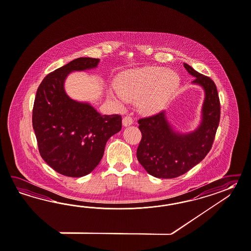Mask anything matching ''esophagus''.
I'll return each mask as SVG.
<instances>
[{
	"label": "esophagus",
	"mask_w": 251,
	"mask_h": 251,
	"mask_svg": "<svg viewBox=\"0 0 251 251\" xmlns=\"http://www.w3.org/2000/svg\"><path fill=\"white\" fill-rule=\"evenodd\" d=\"M133 122H134V119H133L132 116H126L123 118V126H131V125L133 124Z\"/></svg>",
	"instance_id": "obj_1"
}]
</instances>
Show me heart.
Returning <instances> with one entry per match:
<instances>
[{"label":"heart","mask_w":251,"mask_h":251,"mask_svg":"<svg viewBox=\"0 0 251 251\" xmlns=\"http://www.w3.org/2000/svg\"><path fill=\"white\" fill-rule=\"evenodd\" d=\"M179 85V78L173 72L161 67L129 72L116 81L118 93L110 92V97L118 104L124 98L136 100L138 108L144 113L160 110Z\"/></svg>","instance_id":"b5f03b06"}]
</instances>
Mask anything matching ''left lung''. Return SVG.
<instances>
[{
    "instance_id": "left-lung-1",
    "label": "left lung",
    "mask_w": 251,
    "mask_h": 251,
    "mask_svg": "<svg viewBox=\"0 0 251 251\" xmlns=\"http://www.w3.org/2000/svg\"><path fill=\"white\" fill-rule=\"evenodd\" d=\"M184 66L195 76L193 84L205 90L202 121L194 132H175L164 111L138 120L142 139L136 156L149 175L158 178H175L186 173L205 158L212 148L220 119V103L217 86L212 80Z\"/></svg>"
}]
</instances>
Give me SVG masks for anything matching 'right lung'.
I'll return each mask as SVG.
<instances>
[{"instance_id": "1", "label": "right lung", "mask_w": 251, "mask_h": 251, "mask_svg": "<svg viewBox=\"0 0 251 251\" xmlns=\"http://www.w3.org/2000/svg\"><path fill=\"white\" fill-rule=\"evenodd\" d=\"M99 59L81 57L48 74L39 85L32 127L42 158L61 175L80 177L103 157L106 142L122 128L120 115L102 116L92 105L68 97L64 84L74 71L97 67Z\"/></svg>"}]
</instances>
